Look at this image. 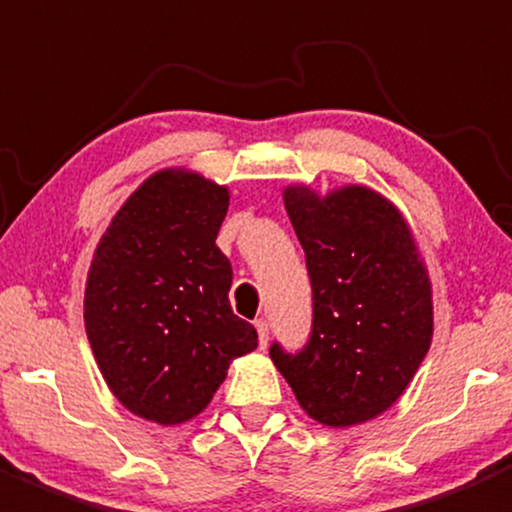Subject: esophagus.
Masks as SVG:
<instances>
[{"mask_svg":"<svg viewBox=\"0 0 512 512\" xmlns=\"http://www.w3.org/2000/svg\"><path fill=\"white\" fill-rule=\"evenodd\" d=\"M255 327H257V339H260V347L265 349L267 347V339H270V324H267L265 319H257Z\"/></svg>","mask_w":512,"mask_h":512,"instance_id":"34e87169","label":"esophagus"}]
</instances>
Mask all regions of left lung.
<instances>
[{"mask_svg": "<svg viewBox=\"0 0 512 512\" xmlns=\"http://www.w3.org/2000/svg\"><path fill=\"white\" fill-rule=\"evenodd\" d=\"M307 257L312 334L304 349L270 356L314 421L347 428L396 404L433 337L431 280L404 215L364 185L327 195L285 188Z\"/></svg>", "mask_w": 512, "mask_h": 512, "instance_id": "left-lung-1", "label": "left lung"}]
</instances>
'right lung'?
I'll list each match as a JSON object with an SVG mask.
<instances>
[{
  "label": "right lung",
  "instance_id": "add662e5",
  "mask_svg": "<svg viewBox=\"0 0 512 512\" xmlns=\"http://www.w3.org/2000/svg\"><path fill=\"white\" fill-rule=\"evenodd\" d=\"M230 190L200 173H153L98 242L84 322L108 389L160 426L210 404L232 359L257 347L232 314L230 260L215 245Z\"/></svg>",
  "mask_w": 512,
  "mask_h": 512
}]
</instances>
